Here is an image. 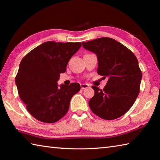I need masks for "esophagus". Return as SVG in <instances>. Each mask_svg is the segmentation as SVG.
Wrapping results in <instances>:
<instances>
[{
  "label": "esophagus",
  "instance_id": "34e87169",
  "mask_svg": "<svg viewBox=\"0 0 160 160\" xmlns=\"http://www.w3.org/2000/svg\"><path fill=\"white\" fill-rule=\"evenodd\" d=\"M89 86H90V85H89L88 84H81V85H80L81 89H82V90H85V89L89 88Z\"/></svg>",
  "mask_w": 160,
  "mask_h": 160
}]
</instances>
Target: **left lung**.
Here are the masks:
<instances>
[{
  "label": "left lung",
  "mask_w": 160,
  "mask_h": 160,
  "mask_svg": "<svg viewBox=\"0 0 160 160\" xmlns=\"http://www.w3.org/2000/svg\"><path fill=\"white\" fill-rule=\"evenodd\" d=\"M82 46L97 55V73L109 78L103 90L92 87L94 90L89 101L92 112L106 120L121 117L131 109L140 92L142 72L137 58L112 38H99L82 42Z\"/></svg>",
  "instance_id": "8db88e82"
}]
</instances>
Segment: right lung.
<instances>
[{
	"instance_id": "right-lung-1",
	"label": "right lung",
	"mask_w": 160,
	"mask_h": 160,
	"mask_svg": "<svg viewBox=\"0 0 160 160\" xmlns=\"http://www.w3.org/2000/svg\"><path fill=\"white\" fill-rule=\"evenodd\" d=\"M81 42H47L22 58L15 77L19 96L30 114L38 121L55 123L66 114L72 97L80 91L79 83L60 85L61 73Z\"/></svg>"
}]
</instances>
